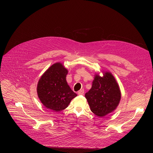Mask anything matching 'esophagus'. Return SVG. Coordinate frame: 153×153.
<instances>
[{"mask_svg": "<svg viewBox=\"0 0 153 153\" xmlns=\"http://www.w3.org/2000/svg\"><path fill=\"white\" fill-rule=\"evenodd\" d=\"M84 91L83 90V89H82V90H80V91H79L78 92V95H84Z\"/></svg>", "mask_w": 153, "mask_h": 153, "instance_id": "obj_1", "label": "esophagus"}]
</instances>
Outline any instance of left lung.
I'll return each mask as SVG.
<instances>
[{
  "label": "left lung",
  "instance_id": "1",
  "mask_svg": "<svg viewBox=\"0 0 153 153\" xmlns=\"http://www.w3.org/2000/svg\"><path fill=\"white\" fill-rule=\"evenodd\" d=\"M101 72L103 76L95 74L91 89L85 94L91 110L100 117L113 112L121 98L119 84L114 75L110 71Z\"/></svg>",
  "mask_w": 153,
  "mask_h": 153
}]
</instances>
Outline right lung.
Here are the masks:
<instances>
[{"instance_id": "1", "label": "right lung", "mask_w": 153, "mask_h": 153, "mask_svg": "<svg viewBox=\"0 0 153 153\" xmlns=\"http://www.w3.org/2000/svg\"><path fill=\"white\" fill-rule=\"evenodd\" d=\"M68 69L61 62L51 66L41 76L37 85V94L46 108L54 112L66 108L77 96L68 84Z\"/></svg>"}]
</instances>
